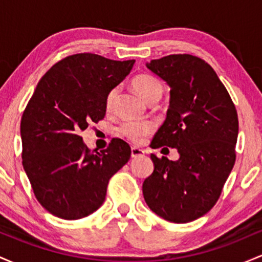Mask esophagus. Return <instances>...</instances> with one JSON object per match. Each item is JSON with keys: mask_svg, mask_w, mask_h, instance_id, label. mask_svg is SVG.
Listing matches in <instances>:
<instances>
[{"mask_svg": "<svg viewBox=\"0 0 262 262\" xmlns=\"http://www.w3.org/2000/svg\"><path fill=\"white\" fill-rule=\"evenodd\" d=\"M144 150L143 149H139V148H132V158L133 159H135V158H139V156H141V155H144Z\"/></svg>", "mask_w": 262, "mask_h": 262, "instance_id": "obj_1", "label": "esophagus"}]
</instances>
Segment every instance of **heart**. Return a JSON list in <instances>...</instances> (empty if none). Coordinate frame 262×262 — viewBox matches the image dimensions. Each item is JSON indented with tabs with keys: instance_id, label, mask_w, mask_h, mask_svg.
Here are the masks:
<instances>
[{
	"instance_id": "b5f03b06",
	"label": "heart",
	"mask_w": 262,
	"mask_h": 262,
	"mask_svg": "<svg viewBox=\"0 0 262 262\" xmlns=\"http://www.w3.org/2000/svg\"><path fill=\"white\" fill-rule=\"evenodd\" d=\"M132 86L137 91L141 97L144 98L148 103H154L161 97L162 92H164V86L156 77L151 75L141 74L135 76L132 80ZM117 95H118V89L111 90L110 93L107 95L106 98V108L108 111L112 110L114 101H116ZM152 130V123L150 122H134L129 121L124 122L119 127V133L123 137L127 138L132 143L139 144L143 141L146 135L151 133Z\"/></svg>"
}]
</instances>
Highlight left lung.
Returning a JSON list of instances; mask_svg holds the SVG:
<instances>
[{
    "label": "left lung",
    "mask_w": 262,
    "mask_h": 262,
    "mask_svg": "<svg viewBox=\"0 0 262 262\" xmlns=\"http://www.w3.org/2000/svg\"><path fill=\"white\" fill-rule=\"evenodd\" d=\"M146 68L170 87L166 119L151 148H176L180 158L150 155L154 171L143 183L144 200L165 221L187 223L212 209L231 172L236 110L215 71L197 56L173 54Z\"/></svg>",
    "instance_id": "1"
}]
</instances>
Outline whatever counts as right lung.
Here are the masks:
<instances>
[{
    "mask_svg": "<svg viewBox=\"0 0 262 262\" xmlns=\"http://www.w3.org/2000/svg\"><path fill=\"white\" fill-rule=\"evenodd\" d=\"M134 60L91 53L68 56L38 82L20 121L22 164L39 203L55 217L80 219L104 202L110 179L127 164L130 146L113 139L91 151L80 133L106 114V98Z\"/></svg>",
    "mask_w": 262,
    "mask_h": 262,
    "instance_id": "1",
    "label": "right lung"
}]
</instances>
